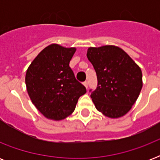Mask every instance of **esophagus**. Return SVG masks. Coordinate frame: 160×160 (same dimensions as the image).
Listing matches in <instances>:
<instances>
[{
  "label": "esophagus",
  "mask_w": 160,
  "mask_h": 160,
  "mask_svg": "<svg viewBox=\"0 0 160 160\" xmlns=\"http://www.w3.org/2000/svg\"><path fill=\"white\" fill-rule=\"evenodd\" d=\"M83 84H84V85L85 86V88L87 89V88H88V82H87V81H85V82L83 83Z\"/></svg>",
  "instance_id": "1"
}]
</instances>
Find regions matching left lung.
Segmentation results:
<instances>
[{"mask_svg":"<svg viewBox=\"0 0 160 160\" xmlns=\"http://www.w3.org/2000/svg\"><path fill=\"white\" fill-rule=\"evenodd\" d=\"M87 58L97 75V88L90 90L95 108L109 118L123 116L141 91L140 68L126 52L114 46L90 47Z\"/></svg>","mask_w":160,"mask_h":160,"instance_id":"left-lung-1","label":"left lung"}]
</instances>
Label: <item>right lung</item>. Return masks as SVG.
Segmentation results:
<instances>
[{"label": "right lung", "instance_id": "right-lung-1", "mask_svg": "<svg viewBox=\"0 0 160 160\" xmlns=\"http://www.w3.org/2000/svg\"><path fill=\"white\" fill-rule=\"evenodd\" d=\"M75 48L50 45L36 57L26 75L31 101L46 118L60 120L75 110L86 89L75 79L70 61Z\"/></svg>", "mask_w": 160, "mask_h": 160}]
</instances>
